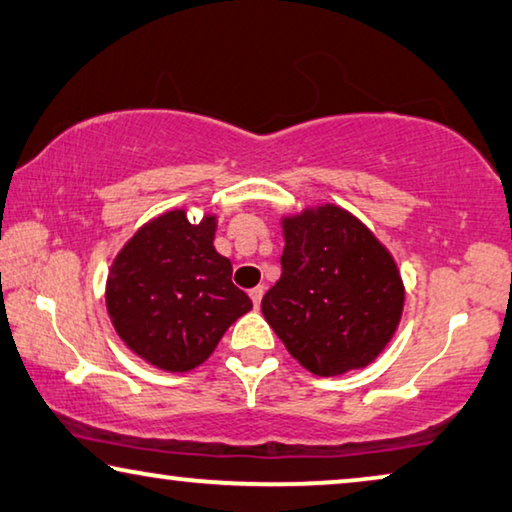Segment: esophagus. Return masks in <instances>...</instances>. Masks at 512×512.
I'll list each match as a JSON object with an SVG mask.
<instances>
[{
    "instance_id": "esophagus-1",
    "label": "esophagus",
    "mask_w": 512,
    "mask_h": 512,
    "mask_svg": "<svg viewBox=\"0 0 512 512\" xmlns=\"http://www.w3.org/2000/svg\"><path fill=\"white\" fill-rule=\"evenodd\" d=\"M262 296H264V285H257V287L250 289V299H253L255 308L259 305V301H262Z\"/></svg>"
}]
</instances>
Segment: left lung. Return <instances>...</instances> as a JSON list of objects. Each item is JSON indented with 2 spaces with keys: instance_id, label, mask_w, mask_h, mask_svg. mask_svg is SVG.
<instances>
[{
  "instance_id": "1",
  "label": "left lung",
  "mask_w": 512,
  "mask_h": 512,
  "mask_svg": "<svg viewBox=\"0 0 512 512\" xmlns=\"http://www.w3.org/2000/svg\"><path fill=\"white\" fill-rule=\"evenodd\" d=\"M282 273L262 299L287 352L319 377L361 370L384 352L404 310V282L384 243L352 211L287 213Z\"/></svg>"
}]
</instances>
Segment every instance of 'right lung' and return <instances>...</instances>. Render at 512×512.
Returning <instances> with one entry per match:
<instances>
[{
  "label": "right lung",
  "mask_w": 512,
  "mask_h": 512,
  "mask_svg": "<svg viewBox=\"0 0 512 512\" xmlns=\"http://www.w3.org/2000/svg\"><path fill=\"white\" fill-rule=\"evenodd\" d=\"M218 218L193 225L186 209L144 223L112 259L105 308L121 342L165 372H190L253 308L232 282V262L213 246Z\"/></svg>",
  "instance_id": "add662e5"
}]
</instances>
